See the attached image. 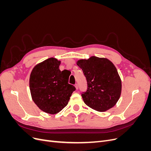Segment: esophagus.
<instances>
[{
    "label": "esophagus",
    "mask_w": 151,
    "mask_h": 151,
    "mask_svg": "<svg viewBox=\"0 0 151 151\" xmlns=\"http://www.w3.org/2000/svg\"><path fill=\"white\" fill-rule=\"evenodd\" d=\"M75 87H76V89H78V88H79V86H78V84H75Z\"/></svg>",
    "instance_id": "34e87169"
}]
</instances>
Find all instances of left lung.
Returning <instances> with one entry per match:
<instances>
[{"mask_svg":"<svg viewBox=\"0 0 151 151\" xmlns=\"http://www.w3.org/2000/svg\"><path fill=\"white\" fill-rule=\"evenodd\" d=\"M84 73L87 89L81 93L86 105L98 111L114 106L122 91L120 77L113 63L106 58L91 57L77 63Z\"/></svg>","mask_w":151,"mask_h":151,"instance_id":"1","label":"left lung"}]
</instances>
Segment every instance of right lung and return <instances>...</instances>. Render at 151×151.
<instances>
[{
  "label": "right lung",
  "mask_w": 151,
  "mask_h": 151,
  "mask_svg": "<svg viewBox=\"0 0 151 151\" xmlns=\"http://www.w3.org/2000/svg\"><path fill=\"white\" fill-rule=\"evenodd\" d=\"M60 62L50 58L34 67L29 78L31 94L42 111L55 114L67 106L75 87L68 84L67 70L60 71Z\"/></svg>",
  "instance_id": "add662e5"
}]
</instances>
